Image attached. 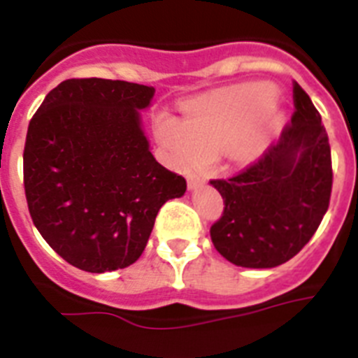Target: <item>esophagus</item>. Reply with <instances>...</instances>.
I'll return each instance as SVG.
<instances>
[{
  "label": "esophagus",
  "mask_w": 358,
  "mask_h": 358,
  "mask_svg": "<svg viewBox=\"0 0 358 358\" xmlns=\"http://www.w3.org/2000/svg\"><path fill=\"white\" fill-rule=\"evenodd\" d=\"M206 182V177L199 176V173H188V186L189 188H195V186Z\"/></svg>",
  "instance_id": "esophagus-1"
}]
</instances>
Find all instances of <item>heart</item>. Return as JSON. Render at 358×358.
<instances>
[{
	"label": "heart",
	"instance_id": "obj_1",
	"mask_svg": "<svg viewBox=\"0 0 358 358\" xmlns=\"http://www.w3.org/2000/svg\"><path fill=\"white\" fill-rule=\"evenodd\" d=\"M273 103L271 85L233 87L194 103L186 122L161 116L156 123L157 140L182 169L206 163L231 147L240 157L256 156L280 125V118L271 109Z\"/></svg>",
	"mask_w": 358,
	"mask_h": 358
}]
</instances>
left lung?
<instances>
[{
  "label": "left lung",
  "mask_w": 358,
  "mask_h": 358,
  "mask_svg": "<svg viewBox=\"0 0 358 358\" xmlns=\"http://www.w3.org/2000/svg\"><path fill=\"white\" fill-rule=\"evenodd\" d=\"M292 93L294 115L280 140L242 172L210 181L224 199L211 240L240 267L289 262L314 236L330 206L334 172L327 129L297 82Z\"/></svg>",
  "instance_id": "8db88e82"
}]
</instances>
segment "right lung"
<instances>
[{
    "label": "right lung",
    "mask_w": 358,
    "mask_h": 358,
    "mask_svg": "<svg viewBox=\"0 0 358 358\" xmlns=\"http://www.w3.org/2000/svg\"><path fill=\"white\" fill-rule=\"evenodd\" d=\"M154 87L68 78L31 116L23 152L30 217L50 248L85 273L134 264L157 211L186 192L157 163L140 127Z\"/></svg>",
    "instance_id": "right-lung-1"
}]
</instances>
